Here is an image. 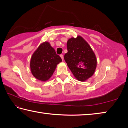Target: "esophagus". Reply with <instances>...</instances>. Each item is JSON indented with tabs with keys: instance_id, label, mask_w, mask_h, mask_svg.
<instances>
[{
	"instance_id": "1",
	"label": "esophagus",
	"mask_w": 128,
	"mask_h": 128,
	"mask_svg": "<svg viewBox=\"0 0 128 128\" xmlns=\"http://www.w3.org/2000/svg\"><path fill=\"white\" fill-rule=\"evenodd\" d=\"M60 57H61L62 60H64V56H63V55H60Z\"/></svg>"
}]
</instances>
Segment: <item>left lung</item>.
I'll return each mask as SVG.
<instances>
[{
    "label": "left lung",
    "instance_id": "obj_1",
    "mask_svg": "<svg viewBox=\"0 0 128 128\" xmlns=\"http://www.w3.org/2000/svg\"><path fill=\"white\" fill-rule=\"evenodd\" d=\"M68 52L64 60L76 78L85 81L94 74L96 67V58L88 42L81 37L69 39L66 43Z\"/></svg>",
    "mask_w": 128,
    "mask_h": 128
}]
</instances>
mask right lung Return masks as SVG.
I'll return each mask as SVG.
<instances>
[{"mask_svg":"<svg viewBox=\"0 0 128 128\" xmlns=\"http://www.w3.org/2000/svg\"><path fill=\"white\" fill-rule=\"evenodd\" d=\"M62 61L61 58L48 42L41 43L30 60L32 74L40 81H46L50 78L57 65Z\"/></svg>","mask_w":128,"mask_h":128,"instance_id":"1","label":"right lung"}]
</instances>
